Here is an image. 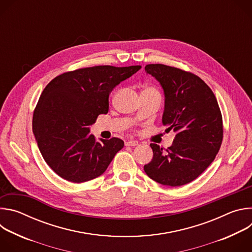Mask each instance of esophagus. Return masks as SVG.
<instances>
[{"label":"esophagus","instance_id":"obj_1","mask_svg":"<svg viewBox=\"0 0 252 252\" xmlns=\"http://www.w3.org/2000/svg\"><path fill=\"white\" fill-rule=\"evenodd\" d=\"M137 145H138V142H137L136 140L130 139V140L126 141V146H127V147H135V146H137Z\"/></svg>","mask_w":252,"mask_h":252}]
</instances>
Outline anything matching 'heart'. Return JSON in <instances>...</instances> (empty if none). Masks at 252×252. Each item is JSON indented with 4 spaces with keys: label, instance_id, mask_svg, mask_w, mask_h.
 Returning <instances> with one entry per match:
<instances>
[{
    "label": "heart",
    "instance_id": "b5f03b06",
    "mask_svg": "<svg viewBox=\"0 0 252 252\" xmlns=\"http://www.w3.org/2000/svg\"><path fill=\"white\" fill-rule=\"evenodd\" d=\"M143 91H157V90L155 88H153V87H147Z\"/></svg>",
    "mask_w": 252,
    "mask_h": 252
}]
</instances>
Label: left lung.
Segmentation results:
<instances>
[{
    "label": "left lung",
    "mask_w": 252,
    "mask_h": 252,
    "mask_svg": "<svg viewBox=\"0 0 252 252\" xmlns=\"http://www.w3.org/2000/svg\"><path fill=\"white\" fill-rule=\"evenodd\" d=\"M145 69L163 89L162 124L176 134L166 150L151 143L154 158L143 168L160 185H187L209 166L220 149L223 125L219 102L210 88L189 71L161 63L147 64Z\"/></svg>",
    "instance_id": "1"
}]
</instances>
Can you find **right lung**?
I'll return each mask as SVG.
<instances>
[{"instance_id": "obj_1", "label": "right lung", "mask_w": 252, "mask_h": 252, "mask_svg": "<svg viewBox=\"0 0 252 252\" xmlns=\"http://www.w3.org/2000/svg\"><path fill=\"white\" fill-rule=\"evenodd\" d=\"M140 65H95L66 71L43 91L32 116V132L48 165L67 182L80 184L102 174L124 148L118 137L90 134V126L109 112V95Z\"/></svg>"}]
</instances>
